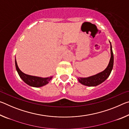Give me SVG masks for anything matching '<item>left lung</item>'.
Returning a JSON list of instances; mask_svg holds the SVG:
<instances>
[{
	"instance_id": "left-lung-1",
	"label": "left lung",
	"mask_w": 129,
	"mask_h": 129,
	"mask_svg": "<svg viewBox=\"0 0 129 129\" xmlns=\"http://www.w3.org/2000/svg\"><path fill=\"white\" fill-rule=\"evenodd\" d=\"M109 43L110 44L111 56L108 67L104 71L95 75L89 76L88 77H77L78 81L81 84L88 86H95L104 82L110 76L111 72L113 69V64H114V56H113L112 46L110 41H109Z\"/></svg>"
}]
</instances>
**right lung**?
I'll return each mask as SVG.
<instances>
[{"mask_svg":"<svg viewBox=\"0 0 129 129\" xmlns=\"http://www.w3.org/2000/svg\"><path fill=\"white\" fill-rule=\"evenodd\" d=\"M15 62L16 69L20 77L24 82L30 86L35 87V88H39V87L43 86L48 84L49 82L53 78V76H50V77H38V76L27 75V74H25L23 72H21L20 69H19L17 64L16 58H15Z\"/></svg>","mask_w":129,"mask_h":129,"instance_id":"obj_1","label":"right lung"}]
</instances>
